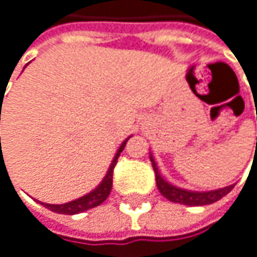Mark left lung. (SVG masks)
Instances as JSON below:
<instances>
[{
    "mask_svg": "<svg viewBox=\"0 0 257 257\" xmlns=\"http://www.w3.org/2000/svg\"><path fill=\"white\" fill-rule=\"evenodd\" d=\"M151 161H152V167H154L155 178H157V187H158L160 193L166 199H169L170 202H175V203H182V205H188V206L209 205V203H214V202L220 200L221 197H224L233 188V185H230V187H226V188H220V190H215V191H205V193L187 191V190L178 188V187L169 184L167 181H164L163 176L160 175L158 167H157L152 157H151Z\"/></svg>",
    "mask_w": 257,
    "mask_h": 257,
    "instance_id": "left-lung-1",
    "label": "left lung"
}]
</instances>
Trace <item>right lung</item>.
Masks as SVG:
<instances>
[{
	"instance_id": "add662e5",
	"label": "right lung",
	"mask_w": 257,
	"mask_h": 257,
	"mask_svg": "<svg viewBox=\"0 0 257 257\" xmlns=\"http://www.w3.org/2000/svg\"><path fill=\"white\" fill-rule=\"evenodd\" d=\"M3 97V96H1ZM3 105V103H1ZM0 118H1V108H0ZM1 140V139H0ZM127 142V140H126ZM126 142H123V145L120 146V149L117 151L109 169H108V173L106 176L103 178V181L100 182V185L97 188H94L91 193H88L87 196H82L73 202H69V203H64V205H49V203H42L45 208L57 212V214H67V215H73V214H79V212H84L87 209H91V208H96L99 206L102 202L106 200V197L109 196V191H111V187H112V172H114V167L117 164V158L120 157V152L124 149V145ZM3 158V157H1ZM3 163V160H1Z\"/></svg>"
}]
</instances>
